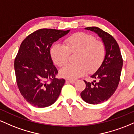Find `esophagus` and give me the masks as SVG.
Returning <instances> with one entry per match:
<instances>
[{
    "label": "esophagus",
    "mask_w": 134,
    "mask_h": 134,
    "mask_svg": "<svg viewBox=\"0 0 134 134\" xmlns=\"http://www.w3.org/2000/svg\"><path fill=\"white\" fill-rule=\"evenodd\" d=\"M68 81V82L72 83V84H74V83H75L76 82V80H68V81Z\"/></svg>",
    "instance_id": "1"
}]
</instances>
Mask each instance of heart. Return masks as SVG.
Here are the masks:
<instances>
[{
  "mask_svg": "<svg viewBox=\"0 0 134 134\" xmlns=\"http://www.w3.org/2000/svg\"><path fill=\"white\" fill-rule=\"evenodd\" d=\"M65 46L55 43L50 50L53 63L58 67L67 64L70 54H76L75 64H68L60 71L62 77L76 79L84 76L86 71L95 72L100 67L106 55V47L101 41L96 40L93 35L78 32L65 40Z\"/></svg>",
  "mask_w": 134,
  "mask_h": 134,
  "instance_id": "b5f03b06",
  "label": "heart"
}]
</instances>
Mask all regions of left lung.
Masks as SVG:
<instances>
[{"mask_svg":"<svg viewBox=\"0 0 134 134\" xmlns=\"http://www.w3.org/2000/svg\"><path fill=\"white\" fill-rule=\"evenodd\" d=\"M86 30L98 34L106 47V55L98 70L91 76L93 82L86 83V88L81 93L87 103L99 104L107 101L117 88L120 79L123 59L119 46L111 35L98 27H87Z\"/></svg>","mask_w":134,"mask_h":134,"instance_id":"obj_1","label":"left lung"}]
</instances>
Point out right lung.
<instances>
[{
    "label": "right lung",
    "instance_id": "1",
    "mask_svg": "<svg viewBox=\"0 0 134 134\" xmlns=\"http://www.w3.org/2000/svg\"><path fill=\"white\" fill-rule=\"evenodd\" d=\"M69 31L40 29L28 35L20 45L14 60L17 84L24 99L34 107H49L60 94L65 81L56 78L58 70L50 49Z\"/></svg>",
    "mask_w": 134,
    "mask_h": 134
}]
</instances>
